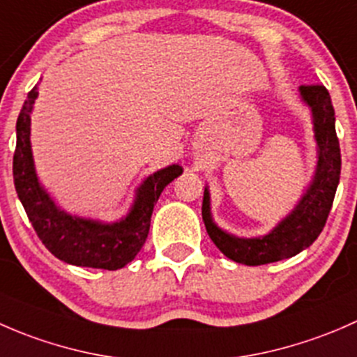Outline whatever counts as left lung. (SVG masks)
Instances as JSON below:
<instances>
[{"label":"left lung","mask_w":357,"mask_h":357,"mask_svg":"<svg viewBox=\"0 0 357 357\" xmlns=\"http://www.w3.org/2000/svg\"><path fill=\"white\" fill-rule=\"evenodd\" d=\"M301 98L311 109L314 139L318 145V165L314 178L294 211L278 222L268 235L240 238L222 231L211 215V195L205 188L202 218L215 247L231 261L247 266H261L289 259L312 245L325 228L340 179V145L335 131V110L325 86H301Z\"/></svg>","instance_id":"left-lung-1"}]
</instances>
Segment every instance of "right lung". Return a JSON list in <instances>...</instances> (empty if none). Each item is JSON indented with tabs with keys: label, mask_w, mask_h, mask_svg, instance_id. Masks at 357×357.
Here are the masks:
<instances>
[{
	"label": "right lung",
	"mask_w": 357,
	"mask_h": 357,
	"mask_svg": "<svg viewBox=\"0 0 357 357\" xmlns=\"http://www.w3.org/2000/svg\"><path fill=\"white\" fill-rule=\"evenodd\" d=\"M38 86L29 91L17 119V149L13 153V183L25 214L39 240L55 257L82 268H124L136 257L149 236L150 218L162 190L183 172L179 165L150 174L136 190L135 204L124 219L102 222L67 214L39 183L31 150V112Z\"/></svg>",
	"instance_id": "right-lung-1"
}]
</instances>
